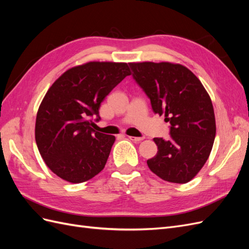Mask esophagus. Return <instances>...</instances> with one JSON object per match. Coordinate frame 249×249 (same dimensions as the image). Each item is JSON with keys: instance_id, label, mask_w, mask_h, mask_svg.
<instances>
[{"instance_id": "34e87169", "label": "esophagus", "mask_w": 249, "mask_h": 249, "mask_svg": "<svg viewBox=\"0 0 249 249\" xmlns=\"http://www.w3.org/2000/svg\"><path fill=\"white\" fill-rule=\"evenodd\" d=\"M127 138H129L131 141H134V142H140L143 140L142 137H134V136H127Z\"/></svg>"}]
</instances>
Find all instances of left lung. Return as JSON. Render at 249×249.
<instances>
[{
    "mask_svg": "<svg viewBox=\"0 0 249 249\" xmlns=\"http://www.w3.org/2000/svg\"><path fill=\"white\" fill-rule=\"evenodd\" d=\"M133 77L155 113L170 124V139L154 138L157 155L147 160L156 176L185 184L200 171L213 147L216 122L212 101L199 79L171 62H131Z\"/></svg>",
    "mask_w": 249,
    "mask_h": 249,
    "instance_id": "obj_1",
    "label": "left lung"
}]
</instances>
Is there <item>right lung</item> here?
<instances>
[{
	"mask_svg": "<svg viewBox=\"0 0 249 249\" xmlns=\"http://www.w3.org/2000/svg\"><path fill=\"white\" fill-rule=\"evenodd\" d=\"M130 74L124 62L90 61L53 83L37 111L35 140L56 176L79 184L104 169L115 136L94 131L91 117L101 119V103Z\"/></svg>",
	"mask_w": 249,
	"mask_h": 249,
	"instance_id": "obj_1",
	"label": "right lung"
}]
</instances>
